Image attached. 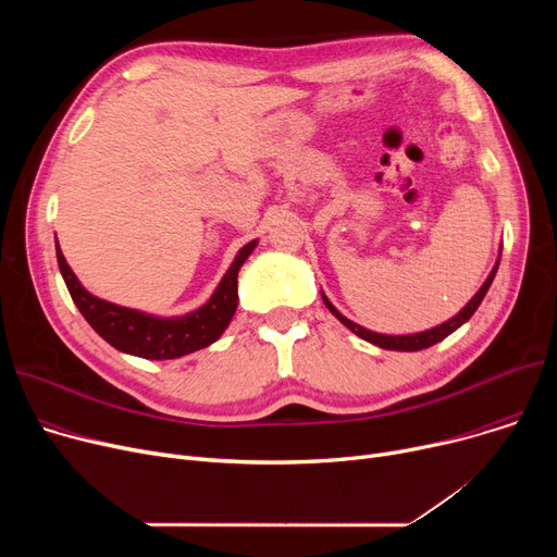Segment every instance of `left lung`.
<instances>
[{
    "label": "left lung",
    "instance_id": "left-lung-1",
    "mask_svg": "<svg viewBox=\"0 0 557 557\" xmlns=\"http://www.w3.org/2000/svg\"><path fill=\"white\" fill-rule=\"evenodd\" d=\"M499 261H502V252H499V259H496V263H494V269L490 271V275H487V280L483 282V286L476 290L474 294V298L467 302L454 318H449L447 323H443V325H437V327H431V330H424V332H418V334H401V336H393V334H379V332H372V330H366V327H361V325H357V323H352V320L349 318H345L330 300H327V296L323 294V290H320V296H323V302H325V307L341 320V323L349 330V332H355L359 338H363V341H368V343H372V345H376V347H384V349H397V352H418V349H424V347H431V345H435V343H441L443 338H447L449 334H454L460 325H465L467 320H470L472 315H474V311L479 309V305L483 302V298H485V294H487V288H490V284H492V280H494V275H496V271H499Z\"/></svg>",
    "mask_w": 557,
    "mask_h": 557
}]
</instances>
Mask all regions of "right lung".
Instances as JSON below:
<instances>
[{
  "mask_svg": "<svg viewBox=\"0 0 557 557\" xmlns=\"http://www.w3.org/2000/svg\"><path fill=\"white\" fill-rule=\"evenodd\" d=\"M255 246H257V239H252L237 252V257H234V261L230 263V269L221 277L219 286L214 288V294L208 302L185 315H171V318L120 307L92 296L70 269L61 246H58V239H55V257H58V269H61V275L67 284L74 305L103 341H108L114 349H120V352H126L133 357L166 361V359H178V357L191 355L196 349L208 347L221 338V334L230 325L234 311H237L239 269L244 267V261L250 257Z\"/></svg>",
  "mask_w": 557,
  "mask_h": 557,
  "instance_id": "add662e5",
  "label": "right lung"
}]
</instances>
